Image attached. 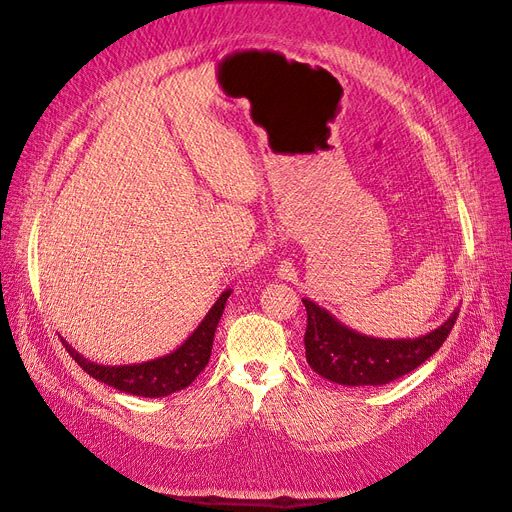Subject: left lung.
Listing matches in <instances>:
<instances>
[{
	"label": "left lung",
	"mask_w": 512,
	"mask_h": 512,
	"mask_svg": "<svg viewBox=\"0 0 512 512\" xmlns=\"http://www.w3.org/2000/svg\"><path fill=\"white\" fill-rule=\"evenodd\" d=\"M307 309L305 352L313 372L339 385H387L413 372L448 339L458 309L437 331L419 339H374L339 324L329 311L311 300Z\"/></svg>",
	"instance_id": "obj_1"
}]
</instances>
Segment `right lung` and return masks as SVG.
Segmentation results:
<instances>
[{"label": "right lung", "instance_id": "obj_1", "mask_svg": "<svg viewBox=\"0 0 512 512\" xmlns=\"http://www.w3.org/2000/svg\"><path fill=\"white\" fill-rule=\"evenodd\" d=\"M229 294L231 292H225L216 300V305L209 309L205 320L199 324V329L186 339V344H181L175 352H170V355L162 359H153L138 365H114V368H110V365H97L84 359L82 355H77L67 342L62 344L69 350L75 363L101 383L142 398L170 396V393L179 389H186L205 370L209 355H212L216 326L222 311H225Z\"/></svg>", "mask_w": 512, "mask_h": 512}]
</instances>
